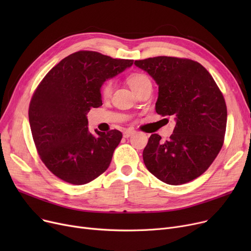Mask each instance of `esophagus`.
Returning <instances> with one entry per match:
<instances>
[{"instance_id":"1","label":"esophagus","mask_w":251,"mask_h":251,"mask_svg":"<svg viewBox=\"0 0 251 251\" xmlns=\"http://www.w3.org/2000/svg\"><path fill=\"white\" fill-rule=\"evenodd\" d=\"M134 133H135L134 130H126V131H124L123 136H124L125 138H128V137H130L131 135H133Z\"/></svg>"}]
</instances>
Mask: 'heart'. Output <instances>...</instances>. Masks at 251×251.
<instances>
[{"mask_svg": "<svg viewBox=\"0 0 251 251\" xmlns=\"http://www.w3.org/2000/svg\"><path fill=\"white\" fill-rule=\"evenodd\" d=\"M127 81L130 85V87L132 88L133 91L137 90L140 86H142L144 83H147L150 80V78L146 75V74H142V73H133L131 74ZM113 87H114V84H113V81L112 80H107L105 81L102 85H101V88H100V92H101V96L103 98H109L111 95H112V91H113Z\"/></svg>", "mask_w": 251, "mask_h": 251, "instance_id": "heart-1", "label": "heart"}]
</instances>
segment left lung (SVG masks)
<instances>
[{
    "instance_id": "1",
    "label": "left lung",
    "mask_w": 251,
    "mask_h": 251,
    "mask_svg": "<svg viewBox=\"0 0 251 251\" xmlns=\"http://www.w3.org/2000/svg\"><path fill=\"white\" fill-rule=\"evenodd\" d=\"M134 64L159 85L155 112L176 121L169 140L151 135L144 165L170 185L190 182L205 172L223 147L227 107L222 92L203 66L189 59L161 56Z\"/></svg>"
}]
</instances>
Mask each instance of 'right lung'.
<instances>
[{"label": "right lung", "mask_w": 251, "mask_h": 251, "mask_svg": "<svg viewBox=\"0 0 251 251\" xmlns=\"http://www.w3.org/2000/svg\"><path fill=\"white\" fill-rule=\"evenodd\" d=\"M132 64L79 50L52 67L37 86L28 110L32 137L41 160L61 180L82 185L109 168L122 133H90L86 115L102 104L103 82Z\"/></svg>", "instance_id": "right-lung-1"}]
</instances>
